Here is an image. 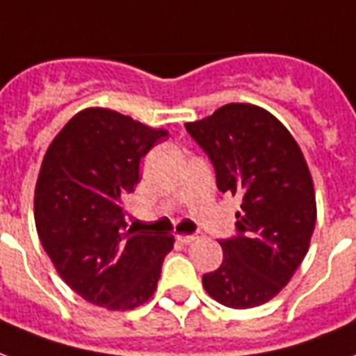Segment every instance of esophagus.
Returning a JSON list of instances; mask_svg holds the SVG:
<instances>
[{"mask_svg":"<svg viewBox=\"0 0 356 356\" xmlns=\"http://www.w3.org/2000/svg\"><path fill=\"white\" fill-rule=\"evenodd\" d=\"M200 237H202V235H177V241L183 244H190V243H194V241Z\"/></svg>","mask_w":356,"mask_h":356,"instance_id":"1","label":"esophagus"}]
</instances>
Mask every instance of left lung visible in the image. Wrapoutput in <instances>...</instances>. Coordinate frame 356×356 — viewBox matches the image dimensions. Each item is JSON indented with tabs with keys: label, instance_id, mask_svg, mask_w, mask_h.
Listing matches in <instances>:
<instances>
[{
	"label": "left lung",
	"instance_id": "8db88e82",
	"mask_svg": "<svg viewBox=\"0 0 356 356\" xmlns=\"http://www.w3.org/2000/svg\"><path fill=\"white\" fill-rule=\"evenodd\" d=\"M184 127L213 162L218 190L243 200L237 237L220 241L224 259L203 275V287L229 308L265 305L293 278L316 227L305 154L291 132L256 104L232 102Z\"/></svg>",
	"mask_w": 356,
	"mask_h": 356
}]
</instances>
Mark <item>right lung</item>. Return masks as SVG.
<instances>
[{"label": "right lung", "instance_id": "1", "mask_svg": "<svg viewBox=\"0 0 356 356\" xmlns=\"http://www.w3.org/2000/svg\"><path fill=\"white\" fill-rule=\"evenodd\" d=\"M168 130L86 108L51 140L35 184V226L65 284L95 306L134 310L156 291L173 235L127 229L140 160Z\"/></svg>", "mask_w": 356, "mask_h": 356}]
</instances>
